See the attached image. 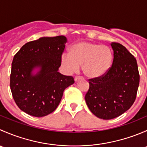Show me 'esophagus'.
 Instances as JSON below:
<instances>
[{"label":"esophagus","mask_w":147,"mask_h":147,"mask_svg":"<svg viewBox=\"0 0 147 147\" xmlns=\"http://www.w3.org/2000/svg\"><path fill=\"white\" fill-rule=\"evenodd\" d=\"M82 77H80V76L75 77V82H78V81L80 80H82Z\"/></svg>","instance_id":"1"}]
</instances>
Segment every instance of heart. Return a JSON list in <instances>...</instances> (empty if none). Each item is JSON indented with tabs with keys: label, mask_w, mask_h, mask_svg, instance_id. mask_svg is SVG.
<instances>
[{
	"label": "heart",
	"mask_w": 147,
	"mask_h": 147,
	"mask_svg": "<svg viewBox=\"0 0 147 147\" xmlns=\"http://www.w3.org/2000/svg\"><path fill=\"white\" fill-rule=\"evenodd\" d=\"M112 60L113 55L108 46L85 41L72 45L69 54L65 53L60 59L67 72H77L82 65L83 73L91 79L105 75L110 69Z\"/></svg>",
	"instance_id": "obj_1"
}]
</instances>
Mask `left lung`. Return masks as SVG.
<instances>
[{
  "instance_id": "left-lung-1",
  "label": "left lung",
  "mask_w": 147,
  "mask_h": 147,
  "mask_svg": "<svg viewBox=\"0 0 147 147\" xmlns=\"http://www.w3.org/2000/svg\"><path fill=\"white\" fill-rule=\"evenodd\" d=\"M112 67L103 76L89 80L85 101L90 110L102 119H112L128 110L135 101L139 84L137 60L124 46L112 42Z\"/></svg>"
}]
</instances>
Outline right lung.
<instances>
[{"mask_svg": "<svg viewBox=\"0 0 147 147\" xmlns=\"http://www.w3.org/2000/svg\"><path fill=\"white\" fill-rule=\"evenodd\" d=\"M67 41L63 35L42 37L25 44L13 57L10 90L18 107L31 116L41 117L55 110L64 90L75 82L58 72Z\"/></svg>", "mask_w": 147, "mask_h": 147, "instance_id": "add662e5", "label": "right lung"}]
</instances>
